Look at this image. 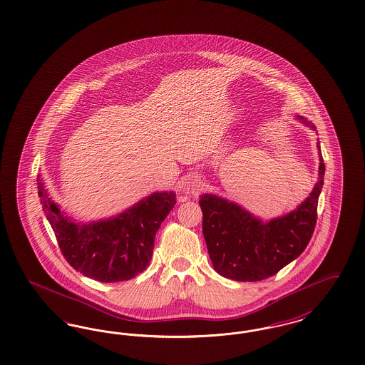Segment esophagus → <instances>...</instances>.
Instances as JSON below:
<instances>
[{
    "mask_svg": "<svg viewBox=\"0 0 365 365\" xmlns=\"http://www.w3.org/2000/svg\"><path fill=\"white\" fill-rule=\"evenodd\" d=\"M201 187H202V182L197 175H189L183 182V191L190 195L198 194Z\"/></svg>",
    "mask_w": 365,
    "mask_h": 365,
    "instance_id": "esophagus-1",
    "label": "esophagus"
}]
</instances>
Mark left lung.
<instances>
[{
    "label": "left lung",
    "instance_id": "obj_1",
    "mask_svg": "<svg viewBox=\"0 0 365 365\" xmlns=\"http://www.w3.org/2000/svg\"><path fill=\"white\" fill-rule=\"evenodd\" d=\"M309 129L317 128L297 115ZM318 182L306 200L287 215L264 220L217 194L200 197L202 232L215 270L235 281H261L272 277L294 261L309 243L317 222L318 198L323 187L324 163L319 141Z\"/></svg>",
    "mask_w": 365,
    "mask_h": 365
}]
</instances>
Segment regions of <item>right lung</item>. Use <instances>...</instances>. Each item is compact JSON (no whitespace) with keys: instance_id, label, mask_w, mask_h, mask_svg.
<instances>
[{"instance_id":"obj_1","label":"right lung","mask_w":365,"mask_h":365,"mask_svg":"<svg viewBox=\"0 0 365 365\" xmlns=\"http://www.w3.org/2000/svg\"><path fill=\"white\" fill-rule=\"evenodd\" d=\"M38 192L59 248L74 270L101 282H118L144 272L155 235L176 204L175 191H156L107 219L78 221L57 204L38 175Z\"/></svg>"}]
</instances>
